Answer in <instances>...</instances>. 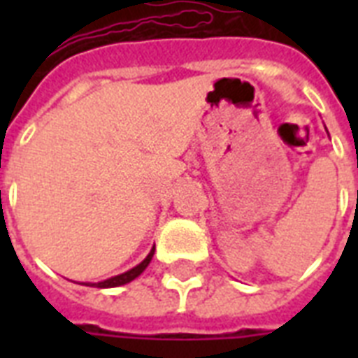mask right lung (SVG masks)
I'll return each instance as SVG.
<instances>
[{"instance_id":"1","label":"right lung","mask_w":358,"mask_h":358,"mask_svg":"<svg viewBox=\"0 0 358 358\" xmlns=\"http://www.w3.org/2000/svg\"><path fill=\"white\" fill-rule=\"evenodd\" d=\"M154 250H156V247H152L150 252H148V256H146L145 260L141 262V264H137L135 267H131L129 271L120 273V275H117V277H111L108 278V280H102V282H80V284H83V286H96V288H117V286H124V284L131 282L134 278H137L141 273L145 271L146 266L150 264L152 256H154Z\"/></svg>"}]
</instances>
